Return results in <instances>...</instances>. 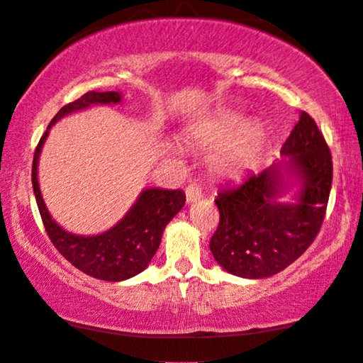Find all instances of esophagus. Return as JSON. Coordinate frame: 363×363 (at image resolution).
<instances>
[{"instance_id": "1", "label": "esophagus", "mask_w": 363, "mask_h": 363, "mask_svg": "<svg viewBox=\"0 0 363 363\" xmlns=\"http://www.w3.org/2000/svg\"><path fill=\"white\" fill-rule=\"evenodd\" d=\"M185 194H186V201L193 203L201 198V188H199L196 183H190V185L185 188Z\"/></svg>"}]
</instances>
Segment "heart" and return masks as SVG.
Instances as JSON below:
<instances>
[{
  "mask_svg": "<svg viewBox=\"0 0 363 363\" xmlns=\"http://www.w3.org/2000/svg\"><path fill=\"white\" fill-rule=\"evenodd\" d=\"M229 137L231 139L220 147L213 159L214 170L225 177L234 175L250 164L262 143V129L257 124L244 125V119L235 114H225L203 125L196 134L198 143L204 145L219 144Z\"/></svg>",
  "mask_w": 363,
  "mask_h": 363,
  "instance_id": "obj_1",
  "label": "heart"
}]
</instances>
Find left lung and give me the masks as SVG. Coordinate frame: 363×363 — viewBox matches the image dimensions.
Wrapping results in <instances>:
<instances>
[{"label":"left lung","instance_id":"8db88e82","mask_svg":"<svg viewBox=\"0 0 363 363\" xmlns=\"http://www.w3.org/2000/svg\"><path fill=\"white\" fill-rule=\"evenodd\" d=\"M281 154L303 183L296 203L275 201L283 186L280 165L247 173L239 183L220 188L214 199L219 224L209 249L233 275H275L303 255L321 229L333 185V157L308 113H301Z\"/></svg>","mask_w":363,"mask_h":363}]
</instances>
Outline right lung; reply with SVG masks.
<instances>
[{"label":"right lung","mask_w":363,"mask_h":363,"mask_svg":"<svg viewBox=\"0 0 363 363\" xmlns=\"http://www.w3.org/2000/svg\"><path fill=\"white\" fill-rule=\"evenodd\" d=\"M118 91H88L82 98L65 104L42 135L34 152L33 188L35 201L50 242L73 267L98 280L123 281L143 272L159 249L162 234L170 219L185 204L182 190H160L147 188L129 213L106 233L98 235H75L67 233L47 211L39 190L38 162L49 129L65 114L80 111L91 104L119 103Z\"/></svg>","instance_id":"right-lung-1"}]
</instances>
